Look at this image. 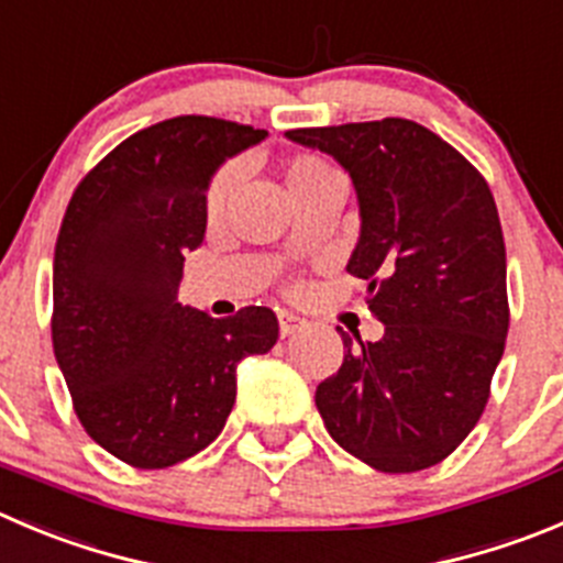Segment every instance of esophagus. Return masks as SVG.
I'll return each mask as SVG.
<instances>
[{"label": "esophagus", "mask_w": 563, "mask_h": 563, "mask_svg": "<svg viewBox=\"0 0 563 563\" xmlns=\"http://www.w3.org/2000/svg\"><path fill=\"white\" fill-rule=\"evenodd\" d=\"M303 325H307V320L298 318V314H292V312H278V334H282V336L296 334V331H301Z\"/></svg>", "instance_id": "esophagus-1"}]
</instances>
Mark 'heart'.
<instances>
[{
	"mask_svg": "<svg viewBox=\"0 0 563 563\" xmlns=\"http://www.w3.org/2000/svg\"><path fill=\"white\" fill-rule=\"evenodd\" d=\"M282 181H285L287 196H290L292 205L301 201V198L314 196V192H323L329 190V187L340 185L334 168H331L325 159L314 157V154H296V157L287 159V163L282 165ZM234 185H238V168H234V165H227L223 170H218L216 179L207 187V216H221L229 196H232Z\"/></svg>",
	"mask_w": 563,
	"mask_h": 563,
	"instance_id": "heart-1",
	"label": "heart"
}]
</instances>
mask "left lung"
Segmentation results:
<instances>
[{
  "label": "left lung",
  "mask_w": 563,
  "mask_h": 563,
  "mask_svg": "<svg viewBox=\"0 0 563 563\" xmlns=\"http://www.w3.org/2000/svg\"><path fill=\"white\" fill-rule=\"evenodd\" d=\"M331 154L358 201L347 273L367 282L378 342L342 334L314 393L336 445L382 473H417L475 428L508 334L506 245L484 176L406 118L290 130Z\"/></svg>",
  "instance_id": "left-lung-1"
}]
</instances>
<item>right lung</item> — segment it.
Segmentation results:
<instances>
[{"mask_svg":"<svg viewBox=\"0 0 563 563\" xmlns=\"http://www.w3.org/2000/svg\"><path fill=\"white\" fill-rule=\"evenodd\" d=\"M265 130L179 115L118 143L77 185L52 273V342L96 445L141 470L205 451L238 395V365L267 353V307L212 318L181 307L187 251L207 229V187Z\"/></svg>","mask_w":563,"mask_h":563,"instance_id":"obj_1","label":"right lung"}]
</instances>
